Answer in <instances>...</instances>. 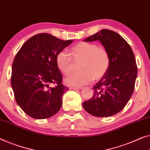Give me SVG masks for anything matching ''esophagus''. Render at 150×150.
Segmentation results:
<instances>
[{
	"mask_svg": "<svg viewBox=\"0 0 150 150\" xmlns=\"http://www.w3.org/2000/svg\"><path fill=\"white\" fill-rule=\"evenodd\" d=\"M70 88L73 90H81L82 87H81V86H71Z\"/></svg>",
	"mask_w": 150,
	"mask_h": 150,
	"instance_id": "obj_1",
	"label": "esophagus"
}]
</instances>
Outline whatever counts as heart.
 Returning <instances> with one entry per match:
<instances>
[{
    "instance_id": "obj_1",
    "label": "heart",
    "mask_w": 150,
    "mask_h": 150,
    "mask_svg": "<svg viewBox=\"0 0 150 150\" xmlns=\"http://www.w3.org/2000/svg\"><path fill=\"white\" fill-rule=\"evenodd\" d=\"M71 55L76 61L80 60L79 71L69 75L65 79L70 86H82L93 79L103 76L109 69L110 58L108 51L96 43L80 42L71 48ZM56 63L59 70L68 74L73 68V61L66 51H61L56 56Z\"/></svg>"
}]
</instances>
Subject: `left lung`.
I'll return each mask as SVG.
<instances>
[{
	"label": "left lung",
	"instance_id": "left-lung-1",
	"mask_svg": "<svg viewBox=\"0 0 150 150\" xmlns=\"http://www.w3.org/2000/svg\"><path fill=\"white\" fill-rule=\"evenodd\" d=\"M99 40L108 51L109 69L93 87L94 94L83 102L84 109L97 117L116 114L127 105L133 95L137 76V66L131 47L120 34L103 29L84 39L85 42Z\"/></svg>",
	"mask_w": 150,
	"mask_h": 150
}]
</instances>
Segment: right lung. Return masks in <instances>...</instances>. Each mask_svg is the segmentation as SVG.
<instances>
[{
    "label": "right lung",
    "mask_w": 150,
    "mask_h": 150,
    "mask_svg": "<svg viewBox=\"0 0 150 150\" xmlns=\"http://www.w3.org/2000/svg\"><path fill=\"white\" fill-rule=\"evenodd\" d=\"M72 42L41 33L28 39L17 52L11 83L17 103L29 116L45 119L59 111L68 87L62 83L56 56ZM52 83L56 86L50 88Z\"/></svg>",
    "instance_id": "add662e5"
}]
</instances>
